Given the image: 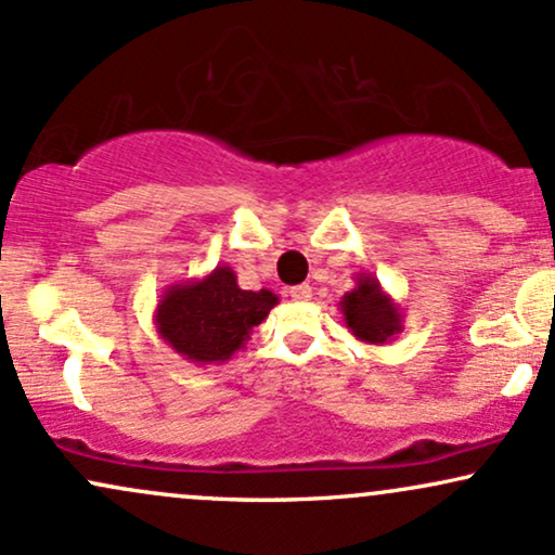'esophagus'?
<instances>
[{
  "label": "esophagus",
  "mask_w": 555,
  "mask_h": 555,
  "mask_svg": "<svg viewBox=\"0 0 555 555\" xmlns=\"http://www.w3.org/2000/svg\"><path fill=\"white\" fill-rule=\"evenodd\" d=\"M286 295H289L292 299H297V302H308V299L313 297V286H310V284L289 286V289H286Z\"/></svg>",
  "instance_id": "esophagus-1"
}]
</instances>
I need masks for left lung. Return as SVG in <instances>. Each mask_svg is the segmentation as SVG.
I'll return each instance as SVG.
<instances>
[{
	"instance_id": "left-lung-1",
	"label": "left lung",
	"mask_w": 555,
	"mask_h": 555,
	"mask_svg": "<svg viewBox=\"0 0 555 555\" xmlns=\"http://www.w3.org/2000/svg\"><path fill=\"white\" fill-rule=\"evenodd\" d=\"M339 310L349 334L365 344H388L404 331L399 302L380 286L373 273H358L354 289L339 299Z\"/></svg>"
}]
</instances>
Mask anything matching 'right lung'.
<instances>
[{"label": "right lung", "instance_id": "obj_1", "mask_svg": "<svg viewBox=\"0 0 555 555\" xmlns=\"http://www.w3.org/2000/svg\"><path fill=\"white\" fill-rule=\"evenodd\" d=\"M279 297L271 289H242L232 266L190 282L169 284L156 305V334L182 360L221 365L245 349L253 328L263 323Z\"/></svg>", "mask_w": 555, "mask_h": 555}]
</instances>
